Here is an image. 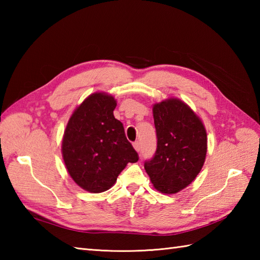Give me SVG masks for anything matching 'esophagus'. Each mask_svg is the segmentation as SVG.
Instances as JSON below:
<instances>
[{
    "instance_id": "34e87169",
    "label": "esophagus",
    "mask_w": 260,
    "mask_h": 260,
    "mask_svg": "<svg viewBox=\"0 0 260 260\" xmlns=\"http://www.w3.org/2000/svg\"><path fill=\"white\" fill-rule=\"evenodd\" d=\"M133 146H134V148H135V150H136L137 152L141 151V144H140V142H135L134 144H133Z\"/></svg>"
}]
</instances>
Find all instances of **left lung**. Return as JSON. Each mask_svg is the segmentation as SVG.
Returning a JSON list of instances; mask_svg holds the SVG:
<instances>
[{"mask_svg":"<svg viewBox=\"0 0 260 260\" xmlns=\"http://www.w3.org/2000/svg\"><path fill=\"white\" fill-rule=\"evenodd\" d=\"M156 151L144 168L156 190L176 193L197 178L207 154L202 121L183 102L171 98L153 107Z\"/></svg>","mask_w":260,"mask_h":260,"instance_id":"left-lung-1","label":"left lung"}]
</instances>
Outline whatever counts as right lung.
<instances>
[{"label":"right lung","mask_w":260,"mask_h":260,"mask_svg":"<svg viewBox=\"0 0 260 260\" xmlns=\"http://www.w3.org/2000/svg\"><path fill=\"white\" fill-rule=\"evenodd\" d=\"M115 107L114 97L92 93L71 115L64 131L66 168L77 184L92 193L108 190L127 163L139 161L123 124L114 117Z\"/></svg>","instance_id":"right-lung-1"}]
</instances>
